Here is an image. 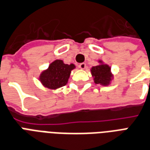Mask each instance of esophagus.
I'll return each mask as SVG.
<instances>
[{"mask_svg": "<svg viewBox=\"0 0 150 150\" xmlns=\"http://www.w3.org/2000/svg\"><path fill=\"white\" fill-rule=\"evenodd\" d=\"M79 68H80V69H84L86 68V64L85 63H81V64H79Z\"/></svg>", "mask_w": 150, "mask_h": 150, "instance_id": "1", "label": "esophagus"}]
</instances>
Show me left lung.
Masks as SVG:
<instances>
[{
  "instance_id": "1",
  "label": "left lung",
  "mask_w": 150,
  "mask_h": 150,
  "mask_svg": "<svg viewBox=\"0 0 150 150\" xmlns=\"http://www.w3.org/2000/svg\"><path fill=\"white\" fill-rule=\"evenodd\" d=\"M98 62L100 64L93 67L91 69V73L94 77V81L96 83H99L101 85H109L112 78L111 68L107 64L103 63L101 60L98 61Z\"/></svg>"
}]
</instances>
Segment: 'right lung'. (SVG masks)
I'll list each match as a JSON object with an SVG mask.
<instances>
[{"label": "right lung", "instance_id": "1", "mask_svg": "<svg viewBox=\"0 0 150 150\" xmlns=\"http://www.w3.org/2000/svg\"><path fill=\"white\" fill-rule=\"evenodd\" d=\"M75 68L74 64H65L62 60L57 59L40 74L39 80L45 88L57 89L67 84L70 73Z\"/></svg>", "mask_w": 150, "mask_h": 150}]
</instances>
